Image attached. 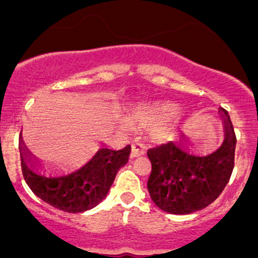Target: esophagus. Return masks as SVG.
Listing matches in <instances>:
<instances>
[{
  "instance_id": "esophagus-1",
  "label": "esophagus",
  "mask_w": 258,
  "mask_h": 258,
  "mask_svg": "<svg viewBox=\"0 0 258 258\" xmlns=\"http://www.w3.org/2000/svg\"><path fill=\"white\" fill-rule=\"evenodd\" d=\"M144 154V147L143 144H134L132 147V152H130V158H138V157H142Z\"/></svg>"
}]
</instances>
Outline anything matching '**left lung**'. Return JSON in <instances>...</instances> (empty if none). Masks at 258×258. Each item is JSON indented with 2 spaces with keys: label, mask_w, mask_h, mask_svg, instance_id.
I'll list each match as a JSON object with an SVG mask.
<instances>
[{
  "label": "left lung",
  "mask_w": 258,
  "mask_h": 258,
  "mask_svg": "<svg viewBox=\"0 0 258 258\" xmlns=\"http://www.w3.org/2000/svg\"><path fill=\"white\" fill-rule=\"evenodd\" d=\"M223 140L212 153L200 154L190 147L168 143L148 150L152 173L148 179L150 200L170 215H190L215 202L228 183L234 165L236 135L228 113L218 109Z\"/></svg>",
  "instance_id": "obj_1"
}]
</instances>
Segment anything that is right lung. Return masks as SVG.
Segmentation results:
<instances>
[{"label": "right lung", "mask_w": 258, "mask_h": 258, "mask_svg": "<svg viewBox=\"0 0 258 258\" xmlns=\"http://www.w3.org/2000/svg\"><path fill=\"white\" fill-rule=\"evenodd\" d=\"M24 178L30 189L47 205L69 213H80L105 200L115 175L128 163L130 145L115 149L101 144L95 154L70 173L46 174L45 163L35 157L20 134Z\"/></svg>", "instance_id": "1"}]
</instances>
